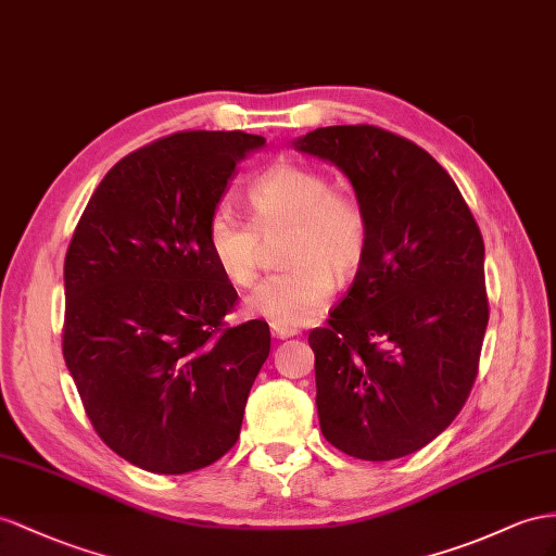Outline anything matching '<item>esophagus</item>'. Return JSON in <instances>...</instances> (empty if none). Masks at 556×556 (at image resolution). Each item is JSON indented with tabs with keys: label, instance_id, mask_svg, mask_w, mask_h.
Listing matches in <instances>:
<instances>
[{
	"label": "esophagus",
	"instance_id": "34e87169",
	"mask_svg": "<svg viewBox=\"0 0 556 556\" xmlns=\"http://www.w3.org/2000/svg\"><path fill=\"white\" fill-rule=\"evenodd\" d=\"M301 331L293 329V326H279V324H273V336L279 338V340H287V338H293Z\"/></svg>",
	"mask_w": 556,
	"mask_h": 556
}]
</instances>
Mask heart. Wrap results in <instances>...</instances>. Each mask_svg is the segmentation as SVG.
<instances>
[{
  "mask_svg": "<svg viewBox=\"0 0 556 556\" xmlns=\"http://www.w3.org/2000/svg\"><path fill=\"white\" fill-rule=\"evenodd\" d=\"M331 178L307 166L281 162L249 185L253 225L230 206L213 208L206 247L213 263L235 287H251L258 273L261 237L289 227L283 273L261 281L247 298L251 315L279 326L317 317L331 298V277L345 279L368 247V220L357 199L333 192Z\"/></svg>",
  "mask_w": 556,
  "mask_h": 556,
  "instance_id": "heart-1",
  "label": "heart"
}]
</instances>
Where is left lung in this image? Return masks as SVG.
<instances>
[{"mask_svg":"<svg viewBox=\"0 0 556 556\" xmlns=\"http://www.w3.org/2000/svg\"><path fill=\"white\" fill-rule=\"evenodd\" d=\"M293 148L343 170L368 220L357 277L307 338L319 427L352 458H404L446 430L477 378L481 232L458 185L402 136L324 126Z\"/></svg>","mask_w":556,"mask_h":556,"instance_id":"obj_1","label":"left lung"}]
</instances>
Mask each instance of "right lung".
I'll list each match as a JSON object with an SVG mask.
<instances>
[{
    "mask_svg": "<svg viewBox=\"0 0 556 556\" xmlns=\"http://www.w3.org/2000/svg\"><path fill=\"white\" fill-rule=\"evenodd\" d=\"M263 136L185 131L108 170L65 255L63 357L105 444L154 475L230 451L269 354V326L223 329L237 291L206 223Z\"/></svg>",
    "mask_w": 556,
    "mask_h": 556,
    "instance_id": "obj_1",
    "label": "right lung"
}]
</instances>
